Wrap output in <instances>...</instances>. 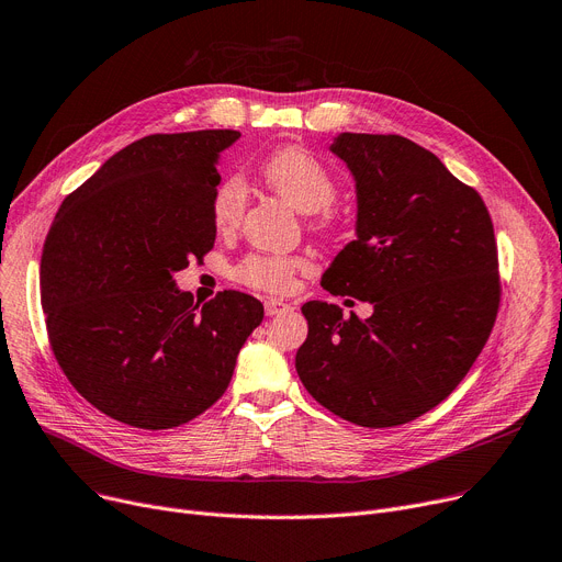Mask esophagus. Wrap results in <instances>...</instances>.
<instances>
[{
	"label": "esophagus",
	"instance_id": "esophagus-1",
	"mask_svg": "<svg viewBox=\"0 0 562 562\" xmlns=\"http://www.w3.org/2000/svg\"><path fill=\"white\" fill-rule=\"evenodd\" d=\"M291 307L286 305V303H282V301H276V299H269V301H263V312H266V316H276V314H282V312H289Z\"/></svg>",
	"mask_w": 562,
	"mask_h": 562
}]
</instances>
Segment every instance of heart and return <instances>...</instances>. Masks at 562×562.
Masks as SVG:
<instances>
[{
    "label": "heart",
    "mask_w": 562,
    "mask_h": 562,
    "mask_svg": "<svg viewBox=\"0 0 562 562\" xmlns=\"http://www.w3.org/2000/svg\"><path fill=\"white\" fill-rule=\"evenodd\" d=\"M261 177L273 191L284 195L299 212L312 214L314 225L333 221V200L337 198V180L330 168L305 147L286 145L261 161ZM248 204V187L241 175H227L216 184L212 195V221L218 232L239 227ZM305 269L301 257L289 255H246L234 266V280L266 293H286Z\"/></svg>",
    "instance_id": "b5f03b06"
}]
</instances>
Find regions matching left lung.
<instances>
[{
  "instance_id": "8db88e82",
  "label": "left lung",
  "mask_w": 562,
  "mask_h": 562,
  "mask_svg": "<svg viewBox=\"0 0 562 562\" xmlns=\"http://www.w3.org/2000/svg\"><path fill=\"white\" fill-rule=\"evenodd\" d=\"M330 150L358 187V239L323 273V289L373 305H303L296 352L305 390L337 417L401 426L445 401L494 328L501 276L494 227L476 189L398 134H339ZM352 303V301H346Z\"/></svg>"
}]
</instances>
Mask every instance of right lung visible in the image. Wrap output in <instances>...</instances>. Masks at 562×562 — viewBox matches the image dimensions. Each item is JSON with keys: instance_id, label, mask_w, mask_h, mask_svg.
<instances>
[{"instance_id": "obj_1", "label": "right lung", "mask_w": 562, "mask_h": 562, "mask_svg": "<svg viewBox=\"0 0 562 562\" xmlns=\"http://www.w3.org/2000/svg\"><path fill=\"white\" fill-rule=\"evenodd\" d=\"M241 134H150L72 191L49 225L41 303L54 358L106 417L143 430L182 426L227 390L263 318L241 291L210 303L172 276L214 248L218 153Z\"/></svg>"}]
</instances>
